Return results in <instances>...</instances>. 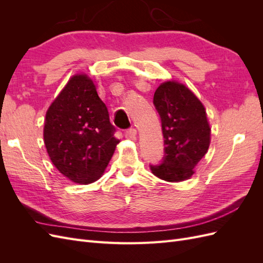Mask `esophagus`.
Here are the masks:
<instances>
[{
	"mask_svg": "<svg viewBox=\"0 0 263 263\" xmlns=\"http://www.w3.org/2000/svg\"><path fill=\"white\" fill-rule=\"evenodd\" d=\"M125 136L127 138L129 139H136V136H137V130L135 128H128L126 132H125Z\"/></svg>",
	"mask_w": 263,
	"mask_h": 263,
	"instance_id": "esophagus-1",
	"label": "esophagus"
}]
</instances>
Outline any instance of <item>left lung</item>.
Listing matches in <instances>:
<instances>
[{
    "label": "left lung",
    "mask_w": 263,
    "mask_h": 263,
    "mask_svg": "<svg viewBox=\"0 0 263 263\" xmlns=\"http://www.w3.org/2000/svg\"><path fill=\"white\" fill-rule=\"evenodd\" d=\"M160 115L164 156L159 164H150L156 177L169 182L190 179L194 166L208 153L211 128L201 101L185 85L166 81L154 95Z\"/></svg>",
    "instance_id": "1"
}]
</instances>
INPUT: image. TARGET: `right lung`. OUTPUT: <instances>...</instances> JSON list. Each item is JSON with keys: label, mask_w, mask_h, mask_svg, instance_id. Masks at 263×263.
<instances>
[{"label": "right lung", "mask_w": 263, "mask_h": 263, "mask_svg": "<svg viewBox=\"0 0 263 263\" xmlns=\"http://www.w3.org/2000/svg\"><path fill=\"white\" fill-rule=\"evenodd\" d=\"M115 127L93 81L74 76L47 110L44 139L52 163L63 176L80 184L97 181L116 145Z\"/></svg>", "instance_id": "right-lung-1"}]
</instances>
